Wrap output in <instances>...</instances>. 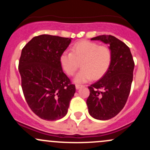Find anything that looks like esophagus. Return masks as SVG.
<instances>
[{"label":"esophagus","mask_w":150,"mask_h":150,"mask_svg":"<svg viewBox=\"0 0 150 150\" xmlns=\"http://www.w3.org/2000/svg\"><path fill=\"white\" fill-rule=\"evenodd\" d=\"M83 85H80V84H76L75 85V88H76V89H79L83 87Z\"/></svg>","instance_id":"obj_1"}]
</instances>
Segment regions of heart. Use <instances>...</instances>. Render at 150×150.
Returning a JSON list of instances; mask_svg holds the SVG:
<instances>
[{
	"mask_svg": "<svg viewBox=\"0 0 150 150\" xmlns=\"http://www.w3.org/2000/svg\"><path fill=\"white\" fill-rule=\"evenodd\" d=\"M112 59V51L107 46L83 40L75 43L71 52L64 51L60 56V63L64 72L72 76L80 67L82 69L75 78L77 83H85L91 78L99 79L107 72Z\"/></svg>",
	"mask_w": 150,
	"mask_h": 150,
	"instance_id": "1",
	"label": "heart"
}]
</instances>
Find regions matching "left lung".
Instances as JSON below:
<instances>
[{
  "label": "left lung",
  "mask_w": 150,
  "mask_h": 150,
  "mask_svg": "<svg viewBox=\"0 0 150 150\" xmlns=\"http://www.w3.org/2000/svg\"><path fill=\"white\" fill-rule=\"evenodd\" d=\"M91 40L108 43L112 59L104 76L88 86L90 94L86 104L92 117L97 120H109L121 111L128 100L134 76V61L128 46L114 36L103 35Z\"/></svg>",
  "instance_id": "8db88e82"
}]
</instances>
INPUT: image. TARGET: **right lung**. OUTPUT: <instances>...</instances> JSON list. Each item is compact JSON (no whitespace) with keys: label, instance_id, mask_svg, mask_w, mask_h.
<instances>
[{"label":"right lung","instance_id":"add662e5","mask_svg":"<svg viewBox=\"0 0 150 150\" xmlns=\"http://www.w3.org/2000/svg\"><path fill=\"white\" fill-rule=\"evenodd\" d=\"M71 39L40 35L22 50L19 71L22 91L32 111L43 120L53 121L64 117L75 93V86L60 63V56Z\"/></svg>","mask_w":150,"mask_h":150}]
</instances>
